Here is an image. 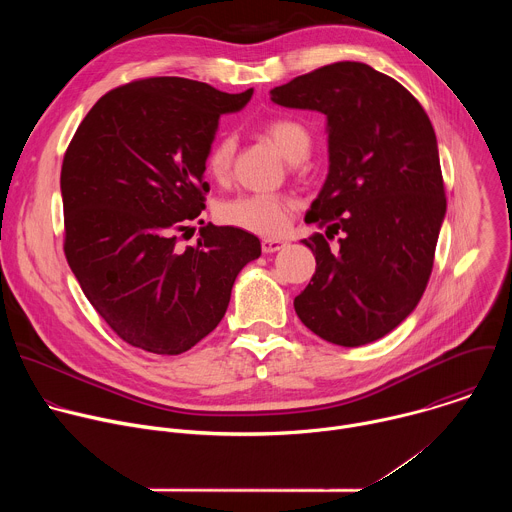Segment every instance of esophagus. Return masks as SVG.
Here are the masks:
<instances>
[{
  "mask_svg": "<svg viewBox=\"0 0 512 512\" xmlns=\"http://www.w3.org/2000/svg\"><path fill=\"white\" fill-rule=\"evenodd\" d=\"M287 243L281 241V239H263L261 241V249L263 253H275V251H281Z\"/></svg>",
  "mask_w": 512,
  "mask_h": 512,
  "instance_id": "obj_1",
  "label": "esophagus"
}]
</instances>
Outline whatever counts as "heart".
<instances>
[{
    "label": "heart",
    "instance_id": "obj_1",
    "mask_svg": "<svg viewBox=\"0 0 512 512\" xmlns=\"http://www.w3.org/2000/svg\"><path fill=\"white\" fill-rule=\"evenodd\" d=\"M265 135L277 145L287 162H298L310 154V133L294 119H273L265 125ZM235 141L221 137L212 143L206 156V172L210 178L227 180L233 164ZM294 200L283 194H237L216 206L218 221L257 235H281L291 221Z\"/></svg>",
    "mask_w": 512,
    "mask_h": 512
}]
</instances>
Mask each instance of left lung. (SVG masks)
<instances>
[{
    "instance_id": "obj_1",
    "label": "left lung",
    "mask_w": 512,
    "mask_h": 512,
    "mask_svg": "<svg viewBox=\"0 0 512 512\" xmlns=\"http://www.w3.org/2000/svg\"><path fill=\"white\" fill-rule=\"evenodd\" d=\"M271 101L326 115L328 176L306 212L330 237L302 243L316 273L294 300L298 318L338 346L395 330L419 304L446 216L431 121L395 79L364 62H334L271 89Z\"/></svg>"
}]
</instances>
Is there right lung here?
I'll list each match as a JSON object with an SVG mask.
<instances>
[{"instance_id": "add662e5", "label": "right lung", "mask_w": 512, "mask_h": 512, "mask_svg": "<svg viewBox=\"0 0 512 512\" xmlns=\"http://www.w3.org/2000/svg\"><path fill=\"white\" fill-rule=\"evenodd\" d=\"M253 89L154 77L117 87L87 113L64 154V253L87 300L127 344L182 354L223 320L255 235L206 225L196 247L176 233L204 208L218 119Z\"/></svg>"}]
</instances>
